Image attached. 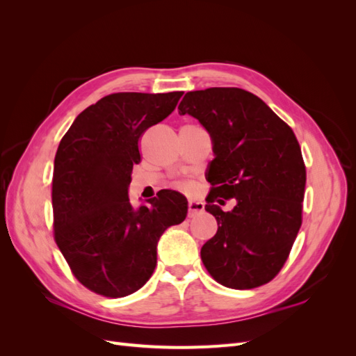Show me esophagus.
Segmentation results:
<instances>
[{
    "instance_id": "obj_1",
    "label": "esophagus",
    "mask_w": 356,
    "mask_h": 356,
    "mask_svg": "<svg viewBox=\"0 0 356 356\" xmlns=\"http://www.w3.org/2000/svg\"><path fill=\"white\" fill-rule=\"evenodd\" d=\"M204 209V204L200 200H190L188 202V215L202 212Z\"/></svg>"
}]
</instances>
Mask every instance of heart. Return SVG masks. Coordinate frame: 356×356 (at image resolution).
<instances>
[{"label":"heart","instance_id":"b5f03b06","mask_svg":"<svg viewBox=\"0 0 356 356\" xmlns=\"http://www.w3.org/2000/svg\"><path fill=\"white\" fill-rule=\"evenodd\" d=\"M178 187H179V188H187V187H188V184H187V182H179Z\"/></svg>","mask_w":356,"mask_h":356}]
</instances>
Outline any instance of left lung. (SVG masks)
<instances>
[{"label": "left lung", "mask_w": 356, "mask_h": 356, "mask_svg": "<svg viewBox=\"0 0 356 356\" xmlns=\"http://www.w3.org/2000/svg\"><path fill=\"white\" fill-rule=\"evenodd\" d=\"M178 113L190 114L212 136L204 207L218 222L200 257L218 284L233 289L261 286L281 272L301 227L306 166L297 138L282 118L238 88L186 93ZM236 198L224 213L215 201Z\"/></svg>", "instance_id": "8db88e82"}]
</instances>
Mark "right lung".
<instances>
[{"label": "right lung", "mask_w": 356, "mask_h": 356, "mask_svg": "<svg viewBox=\"0 0 356 356\" xmlns=\"http://www.w3.org/2000/svg\"><path fill=\"white\" fill-rule=\"evenodd\" d=\"M184 92H120L75 118L60 139L51 182L53 230L80 284L118 298L141 288L157 264V242L187 217V199L161 190L134 209L127 196L139 138L175 110Z\"/></svg>", "instance_id": "1"}]
</instances>
